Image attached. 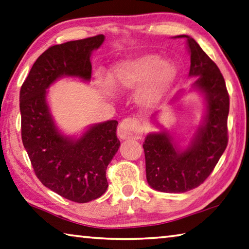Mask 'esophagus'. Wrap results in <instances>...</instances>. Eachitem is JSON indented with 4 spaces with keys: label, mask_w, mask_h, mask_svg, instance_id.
<instances>
[{
    "label": "esophagus",
    "mask_w": 249,
    "mask_h": 249,
    "mask_svg": "<svg viewBox=\"0 0 249 249\" xmlns=\"http://www.w3.org/2000/svg\"><path fill=\"white\" fill-rule=\"evenodd\" d=\"M143 128L140 122L134 117H127L121 122L117 127V136L121 139H139L142 136Z\"/></svg>",
    "instance_id": "obj_1"
}]
</instances>
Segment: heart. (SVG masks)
Returning a JSON list of instances; mask_svg holds the SVG:
<instances>
[{"mask_svg":"<svg viewBox=\"0 0 249 249\" xmlns=\"http://www.w3.org/2000/svg\"><path fill=\"white\" fill-rule=\"evenodd\" d=\"M178 76V67L159 54H143L115 64L110 70L109 81L98 76L107 90L110 86L119 91H129L140 86L136 101L142 107H152L162 100ZM110 85H109L108 84Z\"/></svg>","mask_w":249,"mask_h":249,"instance_id":"b5f03b06","label":"heart"}]
</instances>
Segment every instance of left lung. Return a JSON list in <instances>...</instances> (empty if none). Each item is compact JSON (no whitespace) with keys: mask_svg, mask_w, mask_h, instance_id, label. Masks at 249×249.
Here are the masks:
<instances>
[{"mask_svg":"<svg viewBox=\"0 0 249 249\" xmlns=\"http://www.w3.org/2000/svg\"><path fill=\"white\" fill-rule=\"evenodd\" d=\"M175 38L186 39L191 55L188 76L197 77L193 89L205 97L206 115L185 149L178 148L165 129L144 138L147 182L153 189L163 193H185L199 186L228 146L230 98L223 76L193 38L186 35Z\"/></svg>","mask_w":249,"mask_h":249,"instance_id":"obj_1","label":"left lung"}]
</instances>
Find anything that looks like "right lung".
I'll use <instances>...</instances> for the list:
<instances>
[{
    "label": "right lung",
    "mask_w": 249,
    "mask_h": 249,
    "mask_svg": "<svg viewBox=\"0 0 249 249\" xmlns=\"http://www.w3.org/2000/svg\"><path fill=\"white\" fill-rule=\"evenodd\" d=\"M105 36L50 47L31 67L19 93L21 139L36 175L44 186L66 199L84 203L106 193V172L119 150L117 121L94 124L79 138L63 135L54 123L47 89L58 78H91V53Z\"/></svg>",
    "instance_id": "1"
}]
</instances>
